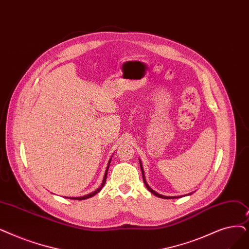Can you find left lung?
<instances>
[{
    "instance_id": "1",
    "label": "left lung",
    "mask_w": 249,
    "mask_h": 249,
    "mask_svg": "<svg viewBox=\"0 0 249 249\" xmlns=\"http://www.w3.org/2000/svg\"><path fill=\"white\" fill-rule=\"evenodd\" d=\"M140 169H142V178H143V182H144V184H145V186H146V188L153 193V194H155V196H159V197H160V198H166V199H170V198H176V197H179V196H161V194H159L158 192H156V191H154L153 189H151L148 185H147V183H146V181H145V179H144V175H143V169H142V164H140Z\"/></svg>"
}]
</instances>
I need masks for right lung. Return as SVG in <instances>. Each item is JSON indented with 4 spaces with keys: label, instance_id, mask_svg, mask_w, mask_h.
<instances>
[{
    "label": "right lung",
    "instance_id": "add662e5",
    "mask_svg": "<svg viewBox=\"0 0 249 249\" xmlns=\"http://www.w3.org/2000/svg\"><path fill=\"white\" fill-rule=\"evenodd\" d=\"M111 160H112V159H111ZM111 160H109V164H107V170H106V173H105V177H104L103 183H102V185H101V187H100V188H98V189H96L95 191H93V192H91V193L88 194V196H81V197H69V198H71V199H76V200H82V199L89 198V197H91V196H95L96 193H99V192L102 190V188L104 187L105 183H106V180H107V169H109V166H110V163H111ZM67 198H68V197H67Z\"/></svg>",
    "mask_w": 249,
    "mask_h": 249
}]
</instances>
